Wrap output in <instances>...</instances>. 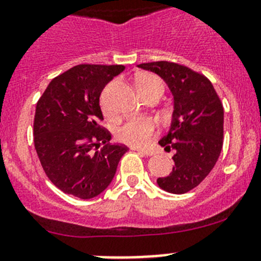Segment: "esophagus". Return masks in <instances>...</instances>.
Masks as SVG:
<instances>
[{
  "mask_svg": "<svg viewBox=\"0 0 261 261\" xmlns=\"http://www.w3.org/2000/svg\"><path fill=\"white\" fill-rule=\"evenodd\" d=\"M132 150L138 151V152L143 153V155H146V156H152L153 155V151L152 150H147V148H136V147H133Z\"/></svg>",
  "mask_w": 261,
  "mask_h": 261,
  "instance_id": "esophagus-1",
  "label": "esophagus"
}]
</instances>
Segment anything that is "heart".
<instances>
[{
    "mask_svg": "<svg viewBox=\"0 0 261 261\" xmlns=\"http://www.w3.org/2000/svg\"><path fill=\"white\" fill-rule=\"evenodd\" d=\"M137 88L140 95L145 92L152 91V89L161 88L164 89V84L159 76L152 75V74H146L142 75L137 82ZM101 109L106 116L113 115V111L109 108L105 97L101 98ZM156 128L155 119L147 115H133L126 118L120 125L116 128L115 136L118 141L126 143V145L135 146V147H141L145 146L151 137L153 136Z\"/></svg>",
    "mask_w": 261,
    "mask_h": 261,
    "instance_id": "obj_1",
    "label": "heart"
}]
</instances>
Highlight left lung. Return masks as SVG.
Here are the masks:
<instances>
[{
    "instance_id": "obj_1",
    "label": "left lung",
    "mask_w": 261,
    "mask_h": 261,
    "mask_svg": "<svg viewBox=\"0 0 261 261\" xmlns=\"http://www.w3.org/2000/svg\"><path fill=\"white\" fill-rule=\"evenodd\" d=\"M166 82L174 96L169 130L159 141L174 150V166L168 177L158 178L159 187L182 195L207 177L223 147L224 110L212 82L202 74L170 61L140 64Z\"/></svg>"
}]
</instances>
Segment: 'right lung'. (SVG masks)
<instances>
[{
  "instance_id": "add662e5",
  "label": "right lung",
  "mask_w": 261,
  "mask_h": 261,
  "mask_svg": "<svg viewBox=\"0 0 261 261\" xmlns=\"http://www.w3.org/2000/svg\"><path fill=\"white\" fill-rule=\"evenodd\" d=\"M124 65L81 64L49 82L39 97L33 124L34 147L48 179L82 200L108 188L128 147L110 143L100 96Z\"/></svg>"
}]
</instances>
